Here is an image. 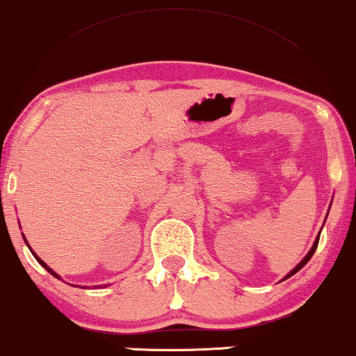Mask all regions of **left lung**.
<instances>
[{
    "label": "left lung",
    "instance_id": "8db88e82",
    "mask_svg": "<svg viewBox=\"0 0 356 356\" xmlns=\"http://www.w3.org/2000/svg\"><path fill=\"white\" fill-rule=\"evenodd\" d=\"M318 238H321V233H318V235H317V238H316V241H314V246H312V248H310V251H309V253H307V254H305V258H304L302 261H300V263L298 264V266H296L294 269H292V271H291L289 274H287V276H286L284 279H287V277H291V276H292V274H296V273H298V271H300V269H302V268L305 266V264H307V263H309V259H310V258H312V256H314V253H316V250H317V245H318Z\"/></svg>",
    "mask_w": 356,
    "mask_h": 356
}]
</instances>
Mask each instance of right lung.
I'll use <instances>...</instances> for the list:
<instances>
[{
	"label": "right lung",
	"instance_id": "add662e5",
	"mask_svg": "<svg viewBox=\"0 0 356 356\" xmlns=\"http://www.w3.org/2000/svg\"><path fill=\"white\" fill-rule=\"evenodd\" d=\"M24 241H26V238H24ZM26 245H28V241H26ZM28 246H29V245H28ZM29 250H31V246H29ZM31 253H33V254H34V258H35V259H38V263H39V264H40V266H42L44 269H46V271H49V273H51L54 277L60 279V276H58V274H57L56 271H54V269H51V268H49V266H47V264H46V263H44V261H42V259H40V258H39V256H38V254H35L33 250H31Z\"/></svg>",
	"mask_w": 356,
	"mask_h": 356
}]
</instances>
